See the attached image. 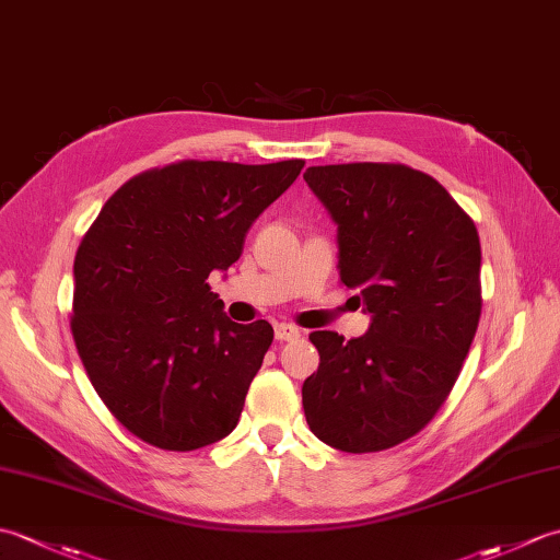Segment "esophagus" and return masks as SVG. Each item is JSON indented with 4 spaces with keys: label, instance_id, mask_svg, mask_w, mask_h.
Instances as JSON below:
<instances>
[{
    "label": "esophagus",
    "instance_id": "1",
    "mask_svg": "<svg viewBox=\"0 0 560 560\" xmlns=\"http://www.w3.org/2000/svg\"><path fill=\"white\" fill-rule=\"evenodd\" d=\"M273 337H277V341H295L301 337V331H299V327L279 323V325H273Z\"/></svg>",
    "mask_w": 560,
    "mask_h": 560
}]
</instances>
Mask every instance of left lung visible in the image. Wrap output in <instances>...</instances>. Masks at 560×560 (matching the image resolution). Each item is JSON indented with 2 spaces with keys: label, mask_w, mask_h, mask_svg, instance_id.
Instances as JSON below:
<instances>
[{
  "label": "left lung",
  "mask_w": 560,
  "mask_h": 560,
  "mask_svg": "<svg viewBox=\"0 0 560 560\" xmlns=\"http://www.w3.org/2000/svg\"><path fill=\"white\" fill-rule=\"evenodd\" d=\"M305 183L339 225V279L373 315L363 337L313 331L303 383L311 431L341 452H380L431 423L481 317V245L435 177L404 163L313 165Z\"/></svg>",
  "instance_id": "left-lung-1"
}]
</instances>
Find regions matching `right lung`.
Here are the masks:
<instances>
[{"instance_id": "obj_1", "label": "right lung", "mask_w": 560, "mask_h": 560, "mask_svg": "<svg viewBox=\"0 0 560 560\" xmlns=\"http://www.w3.org/2000/svg\"><path fill=\"white\" fill-rule=\"evenodd\" d=\"M303 165L151 168L129 177L83 235L71 335L93 389L144 443L189 452L237 425L273 329L225 317L209 273L237 261L249 225Z\"/></svg>"}]
</instances>
